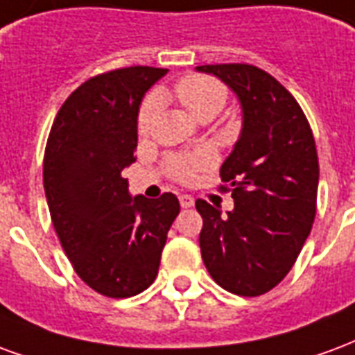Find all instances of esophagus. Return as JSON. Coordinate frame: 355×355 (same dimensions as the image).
Wrapping results in <instances>:
<instances>
[{
    "label": "esophagus",
    "mask_w": 355,
    "mask_h": 355,
    "mask_svg": "<svg viewBox=\"0 0 355 355\" xmlns=\"http://www.w3.org/2000/svg\"><path fill=\"white\" fill-rule=\"evenodd\" d=\"M181 208H193L195 206V198L191 195H180Z\"/></svg>",
    "instance_id": "obj_1"
}]
</instances>
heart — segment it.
Returning a JSON list of instances; mask_svg holds the SVG:
<instances>
[{
  "label": "heart",
  "mask_w": 355,
  "mask_h": 355,
  "mask_svg": "<svg viewBox=\"0 0 355 355\" xmlns=\"http://www.w3.org/2000/svg\"><path fill=\"white\" fill-rule=\"evenodd\" d=\"M174 98L187 110V113L196 121L206 123L211 121L221 113L225 103L229 100V89L227 85L221 83L216 77L202 73H193L181 77L180 81L174 85ZM160 94L149 96L146 102L141 103L138 111V128L139 138H147L151 134L157 119V110H159ZM214 162L211 153L208 151H195L183 153V155H172L166 159V170L170 178L180 183H187L204 168H208Z\"/></svg>",
  "instance_id": "obj_1"
}]
</instances>
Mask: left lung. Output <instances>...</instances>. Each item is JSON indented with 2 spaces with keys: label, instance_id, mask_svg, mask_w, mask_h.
<instances>
[{
  "label": "left lung",
  "instance_id": "1",
  "mask_svg": "<svg viewBox=\"0 0 355 355\" xmlns=\"http://www.w3.org/2000/svg\"><path fill=\"white\" fill-rule=\"evenodd\" d=\"M236 92L244 128L221 166L234 209L221 216L202 198L200 252L216 284L242 297L276 287L301 253L315 217L320 164L309 119L293 94L252 64H209Z\"/></svg>",
  "mask_w": 355,
  "mask_h": 355
}]
</instances>
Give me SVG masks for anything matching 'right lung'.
Listing matches in <instances>:
<instances>
[{
  "instance_id": "1",
  "label": "right lung",
  "mask_w": 355,
  "mask_h": 355,
  "mask_svg": "<svg viewBox=\"0 0 355 355\" xmlns=\"http://www.w3.org/2000/svg\"><path fill=\"white\" fill-rule=\"evenodd\" d=\"M164 73L132 66L90 77L62 103L46 139L43 185L54 231L77 276L111 299L155 282L180 214L172 193L130 198L121 175L136 160L139 102Z\"/></svg>"
}]
</instances>
